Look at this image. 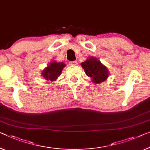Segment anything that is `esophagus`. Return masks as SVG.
Here are the masks:
<instances>
[{"label":"esophagus","instance_id":"1","mask_svg":"<svg viewBox=\"0 0 150 150\" xmlns=\"http://www.w3.org/2000/svg\"><path fill=\"white\" fill-rule=\"evenodd\" d=\"M69 64L70 65H72V66H75V65H77V61H71L69 62Z\"/></svg>","mask_w":150,"mask_h":150}]
</instances>
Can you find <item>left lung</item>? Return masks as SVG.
<instances>
[{
  "label": "left lung",
  "mask_w": 150,
  "mask_h": 150,
  "mask_svg": "<svg viewBox=\"0 0 150 150\" xmlns=\"http://www.w3.org/2000/svg\"><path fill=\"white\" fill-rule=\"evenodd\" d=\"M81 64L86 74L91 78L94 83H100L108 77V69L96 58L89 57Z\"/></svg>",
  "instance_id": "left-lung-1"
}]
</instances>
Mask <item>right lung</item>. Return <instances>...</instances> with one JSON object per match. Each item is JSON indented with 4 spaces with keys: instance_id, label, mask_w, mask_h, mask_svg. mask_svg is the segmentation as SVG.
Segmentation results:
<instances>
[{
    "instance_id": "add662e5",
    "label": "right lung",
    "mask_w": 150,
    "mask_h": 150,
    "mask_svg": "<svg viewBox=\"0 0 150 150\" xmlns=\"http://www.w3.org/2000/svg\"><path fill=\"white\" fill-rule=\"evenodd\" d=\"M65 67L63 62H51L48 66L42 71V75L48 81H54L61 74L62 69Z\"/></svg>"
}]
</instances>
